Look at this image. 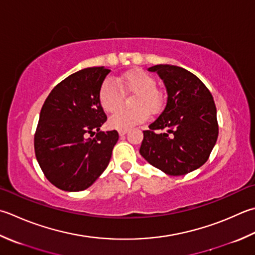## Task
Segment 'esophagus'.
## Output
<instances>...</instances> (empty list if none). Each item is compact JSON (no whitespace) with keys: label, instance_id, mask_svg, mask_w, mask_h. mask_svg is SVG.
I'll return each instance as SVG.
<instances>
[{"label":"esophagus","instance_id":"1","mask_svg":"<svg viewBox=\"0 0 255 255\" xmlns=\"http://www.w3.org/2000/svg\"><path fill=\"white\" fill-rule=\"evenodd\" d=\"M127 133V130H119V136H124Z\"/></svg>","mask_w":255,"mask_h":255}]
</instances>
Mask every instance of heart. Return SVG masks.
Returning <instances> with one entry per match:
<instances>
[{"instance_id":"b5f03b06","label":"heart","mask_w":255,"mask_h":255,"mask_svg":"<svg viewBox=\"0 0 255 255\" xmlns=\"http://www.w3.org/2000/svg\"><path fill=\"white\" fill-rule=\"evenodd\" d=\"M118 83L124 89L137 93L132 102L131 111L121 109L109 118V126L117 130H128L148 119L149 113H157L161 107V95L156 88V79L148 73L133 69L122 75ZM99 103L106 113H114L121 108L122 94L114 79L107 78L99 89Z\"/></svg>"}]
</instances>
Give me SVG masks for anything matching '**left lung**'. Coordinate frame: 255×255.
Segmentation results:
<instances>
[{
    "label": "left lung",
    "mask_w": 255,
    "mask_h": 255,
    "mask_svg": "<svg viewBox=\"0 0 255 255\" xmlns=\"http://www.w3.org/2000/svg\"><path fill=\"white\" fill-rule=\"evenodd\" d=\"M159 75L167 89V105L143 131L141 156L169 176H183L208 160L217 142V108L209 89L191 72L176 65L148 68ZM164 128L156 134L153 130Z\"/></svg>",
    "instance_id": "8db88e82"
}]
</instances>
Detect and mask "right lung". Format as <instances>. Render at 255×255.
Listing matches in <instances>:
<instances>
[{"instance_id":"obj_1","label":"right lung","mask_w":255,"mask_h":255,"mask_svg":"<svg viewBox=\"0 0 255 255\" xmlns=\"http://www.w3.org/2000/svg\"><path fill=\"white\" fill-rule=\"evenodd\" d=\"M109 73L101 66L69 75L43 105L34 137L35 156L47 180L61 190L91 187L111 160L119 136L116 130H101L107 116L98 98Z\"/></svg>"}]
</instances>
